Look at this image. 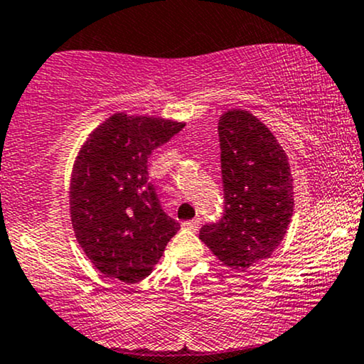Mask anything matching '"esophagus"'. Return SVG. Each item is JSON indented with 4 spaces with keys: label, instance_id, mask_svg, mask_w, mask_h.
I'll list each match as a JSON object with an SVG mask.
<instances>
[{
    "label": "esophagus",
    "instance_id": "1",
    "mask_svg": "<svg viewBox=\"0 0 364 364\" xmlns=\"http://www.w3.org/2000/svg\"><path fill=\"white\" fill-rule=\"evenodd\" d=\"M182 227L187 228V230H198L199 220H189V222H183Z\"/></svg>",
    "mask_w": 364,
    "mask_h": 364
}]
</instances>
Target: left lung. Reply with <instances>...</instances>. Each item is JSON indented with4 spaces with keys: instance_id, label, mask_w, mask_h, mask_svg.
Returning <instances> with one entry per match:
<instances>
[{
    "instance_id": "left-lung-1",
    "label": "left lung",
    "mask_w": 364,
    "mask_h": 364,
    "mask_svg": "<svg viewBox=\"0 0 364 364\" xmlns=\"http://www.w3.org/2000/svg\"><path fill=\"white\" fill-rule=\"evenodd\" d=\"M223 216L203 225L199 239L235 272L267 259L287 234L294 211L289 158L270 129L246 109L218 122Z\"/></svg>"
}]
</instances>
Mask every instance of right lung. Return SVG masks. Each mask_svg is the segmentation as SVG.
Here are the masks:
<instances>
[{"mask_svg":"<svg viewBox=\"0 0 364 364\" xmlns=\"http://www.w3.org/2000/svg\"><path fill=\"white\" fill-rule=\"evenodd\" d=\"M183 127L115 113L80 148L70 181L72 227L85 256L106 277L125 284L148 277L181 228L163 211L148 158Z\"/></svg>","mask_w":364,"mask_h":364,"instance_id":"1","label":"right lung"}]
</instances>
